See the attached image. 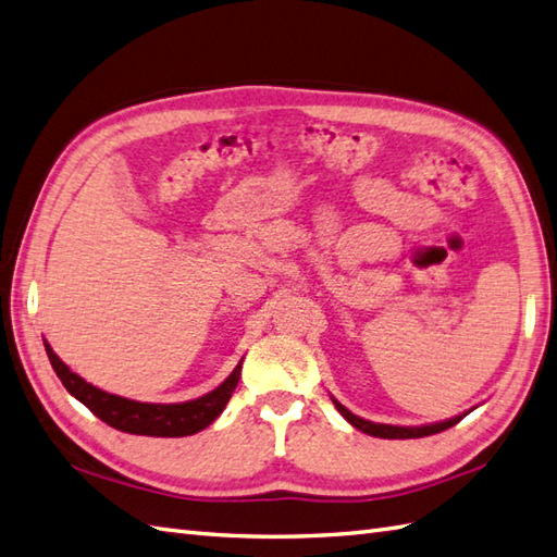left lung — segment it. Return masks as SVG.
I'll return each instance as SVG.
<instances>
[{
	"mask_svg": "<svg viewBox=\"0 0 557 557\" xmlns=\"http://www.w3.org/2000/svg\"><path fill=\"white\" fill-rule=\"evenodd\" d=\"M332 400H334V406H337V410L342 412V416L356 426V430L366 432V434H370V436H380V438H420V436L438 434V432L448 430V426L458 424V422L462 420V416H465V412H462V416H456V418H450V420L434 422V424H422V426H398V424H380V422L363 420V418L354 416V412L348 410L346 406H342L337 398H332Z\"/></svg>",
	"mask_w": 557,
	"mask_h": 557,
	"instance_id": "left-lung-1",
	"label": "left lung"
}]
</instances>
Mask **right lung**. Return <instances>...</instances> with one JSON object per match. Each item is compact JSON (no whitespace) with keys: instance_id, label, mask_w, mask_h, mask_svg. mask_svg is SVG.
<instances>
[{"instance_id":"add662e5","label":"right lung","mask_w":557,"mask_h":557,"mask_svg":"<svg viewBox=\"0 0 557 557\" xmlns=\"http://www.w3.org/2000/svg\"><path fill=\"white\" fill-rule=\"evenodd\" d=\"M45 351L49 356L51 368H54L61 384L66 386L71 396H75L83 406L92 410L99 420L111 424L113 430L141 436H189L206 430L227 406L242 374L239 360L237 368L230 372V377L209 394L185 400V404H141V400L101 392L95 384L85 382L81 374H75L63 363L47 342Z\"/></svg>"}]
</instances>
